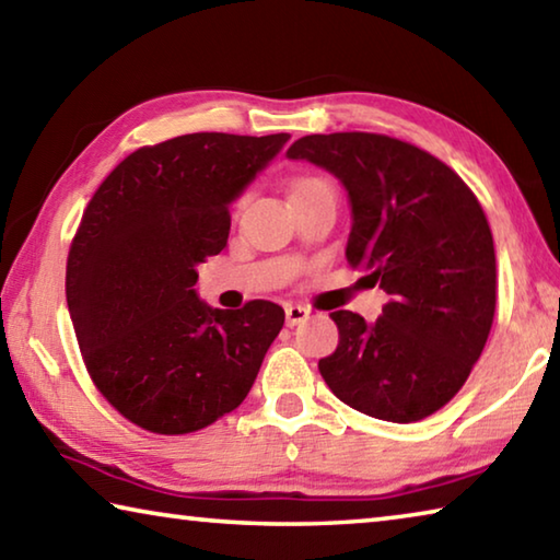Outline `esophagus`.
I'll list each match as a JSON object with an SVG mask.
<instances>
[{"label": "esophagus", "instance_id": "esophagus-1", "mask_svg": "<svg viewBox=\"0 0 560 560\" xmlns=\"http://www.w3.org/2000/svg\"><path fill=\"white\" fill-rule=\"evenodd\" d=\"M311 311L306 306H287V326H299L308 318Z\"/></svg>", "mask_w": 560, "mask_h": 560}]
</instances>
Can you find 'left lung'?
<instances>
[{
	"mask_svg": "<svg viewBox=\"0 0 560 560\" xmlns=\"http://www.w3.org/2000/svg\"><path fill=\"white\" fill-rule=\"evenodd\" d=\"M287 155L346 185V259L390 293L375 324L330 314L338 348L318 360L320 375L358 412L424 420L462 390L494 324V236L477 195L428 150L381 132L306 136Z\"/></svg>",
	"mask_w": 560,
	"mask_h": 560,
	"instance_id": "obj_1",
	"label": "left lung"
}]
</instances>
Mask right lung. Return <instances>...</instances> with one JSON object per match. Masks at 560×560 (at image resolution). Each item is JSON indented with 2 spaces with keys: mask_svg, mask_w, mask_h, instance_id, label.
Instances as JSON below:
<instances>
[{
  "mask_svg": "<svg viewBox=\"0 0 560 560\" xmlns=\"http://www.w3.org/2000/svg\"><path fill=\"white\" fill-rule=\"evenodd\" d=\"M289 132H189L138 148L83 210L66 303L93 385L138 428L187 434L236 410L283 326V308L197 299V264L230 236V202Z\"/></svg>",
  "mask_w": 560,
  "mask_h": 560,
  "instance_id": "obj_1",
  "label": "right lung"
}]
</instances>
